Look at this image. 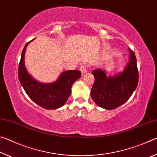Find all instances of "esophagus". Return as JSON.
Here are the masks:
<instances>
[{"label": "esophagus", "instance_id": "obj_1", "mask_svg": "<svg viewBox=\"0 0 157 157\" xmlns=\"http://www.w3.org/2000/svg\"><path fill=\"white\" fill-rule=\"evenodd\" d=\"M86 69H87V67H86V65H82L80 66V68H79V70H80L82 75H84V74L86 73Z\"/></svg>", "mask_w": 157, "mask_h": 157}]
</instances>
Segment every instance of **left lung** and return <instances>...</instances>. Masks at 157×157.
<instances>
[{
	"label": "left lung",
	"mask_w": 157,
	"mask_h": 157,
	"mask_svg": "<svg viewBox=\"0 0 157 157\" xmlns=\"http://www.w3.org/2000/svg\"><path fill=\"white\" fill-rule=\"evenodd\" d=\"M130 57L123 72L108 77L105 70L100 68L92 71L95 78L91 96L95 104L111 110L124 104L131 97L139 82V71L136 58L129 49Z\"/></svg>",
	"instance_id": "obj_1"
}]
</instances>
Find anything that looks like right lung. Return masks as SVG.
<instances>
[{
    "label": "right lung",
    "instance_id": "obj_1",
    "mask_svg": "<svg viewBox=\"0 0 157 157\" xmlns=\"http://www.w3.org/2000/svg\"><path fill=\"white\" fill-rule=\"evenodd\" d=\"M30 41L25 44L21 53L18 69V79L26 94L36 104L46 109H56L67 101L71 94L72 85L80 78L81 72L75 70L63 71L56 81L50 84L35 80L28 73L24 65L25 48Z\"/></svg>",
    "mask_w": 157,
    "mask_h": 157
}]
</instances>
